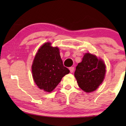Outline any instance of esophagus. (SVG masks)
I'll return each mask as SVG.
<instances>
[{
	"label": "esophagus",
	"mask_w": 126,
	"mask_h": 126,
	"mask_svg": "<svg viewBox=\"0 0 126 126\" xmlns=\"http://www.w3.org/2000/svg\"><path fill=\"white\" fill-rule=\"evenodd\" d=\"M74 67H70L69 68V70H70V72H71V73H73V71H74Z\"/></svg>",
	"instance_id": "esophagus-1"
}]
</instances>
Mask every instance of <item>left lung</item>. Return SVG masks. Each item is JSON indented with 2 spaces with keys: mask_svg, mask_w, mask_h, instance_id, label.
Returning a JSON list of instances; mask_svg holds the SVG:
<instances>
[{
  "mask_svg": "<svg viewBox=\"0 0 126 126\" xmlns=\"http://www.w3.org/2000/svg\"><path fill=\"white\" fill-rule=\"evenodd\" d=\"M104 61L91 53H85L76 68L75 76L79 87L85 92H94L102 83L106 75Z\"/></svg>",
  "mask_w": 126,
  "mask_h": 126,
  "instance_id": "left-lung-1",
  "label": "left lung"
}]
</instances>
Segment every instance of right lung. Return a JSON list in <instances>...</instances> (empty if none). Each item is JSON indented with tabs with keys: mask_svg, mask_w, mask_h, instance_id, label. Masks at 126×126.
Returning a JSON list of instances; mask_svg holds the SVG:
<instances>
[{
	"mask_svg": "<svg viewBox=\"0 0 126 126\" xmlns=\"http://www.w3.org/2000/svg\"><path fill=\"white\" fill-rule=\"evenodd\" d=\"M32 69L35 83L47 92H52L62 78L70 72L63 65L58 47H52L50 42L44 44L38 50Z\"/></svg>",
	"mask_w": 126,
	"mask_h": 126,
	"instance_id": "right-lung-1",
	"label": "right lung"
}]
</instances>
